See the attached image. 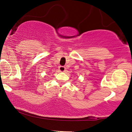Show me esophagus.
<instances>
[{
	"mask_svg": "<svg viewBox=\"0 0 132 132\" xmlns=\"http://www.w3.org/2000/svg\"><path fill=\"white\" fill-rule=\"evenodd\" d=\"M59 69V71H60V72H64L65 71H66V68L64 67V66H59L58 68Z\"/></svg>",
	"mask_w": 132,
	"mask_h": 132,
	"instance_id": "obj_1",
	"label": "esophagus"
}]
</instances>
